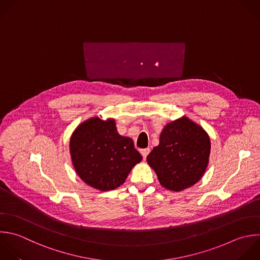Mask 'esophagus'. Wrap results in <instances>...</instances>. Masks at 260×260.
<instances>
[{"label": "esophagus", "instance_id": "1", "mask_svg": "<svg viewBox=\"0 0 260 260\" xmlns=\"http://www.w3.org/2000/svg\"><path fill=\"white\" fill-rule=\"evenodd\" d=\"M149 151H150V149H149V148H143V149H141V150H140V153H141V155L143 156V158H144V159H145V158H146V156L148 155Z\"/></svg>", "mask_w": 260, "mask_h": 260}]
</instances>
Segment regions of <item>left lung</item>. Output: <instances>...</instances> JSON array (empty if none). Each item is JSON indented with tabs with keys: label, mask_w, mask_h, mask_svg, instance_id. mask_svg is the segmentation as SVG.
<instances>
[{
	"label": "left lung",
	"mask_w": 260,
	"mask_h": 260,
	"mask_svg": "<svg viewBox=\"0 0 260 260\" xmlns=\"http://www.w3.org/2000/svg\"><path fill=\"white\" fill-rule=\"evenodd\" d=\"M209 155L210 139L207 132L183 116L164 127L158 145L153 147L146 160L164 188L180 192L202 178Z\"/></svg>",
	"instance_id": "1"
}]
</instances>
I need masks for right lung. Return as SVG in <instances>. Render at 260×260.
Returning <instances> with one entry per match:
<instances>
[{"mask_svg":"<svg viewBox=\"0 0 260 260\" xmlns=\"http://www.w3.org/2000/svg\"><path fill=\"white\" fill-rule=\"evenodd\" d=\"M69 148L76 174L103 192L124 184L131 170L142 160L133 140L118 133L113 118L83 121L73 131Z\"/></svg>","mask_w":260,"mask_h":260,"instance_id":"right-lung-1","label":"right lung"}]
</instances>
